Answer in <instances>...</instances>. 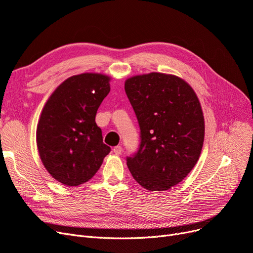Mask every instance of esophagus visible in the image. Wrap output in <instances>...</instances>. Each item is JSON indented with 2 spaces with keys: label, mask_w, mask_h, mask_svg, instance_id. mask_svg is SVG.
<instances>
[{
  "label": "esophagus",
  "mask_w": 253,
  "mask_h": 253,
  "mask_svg": "<svg viewBox=\"0 0 253 253\" xmlns=\"http://www.w3.org/2000/svg\"><path fill=\"white\" fill-rule=\"evenodd\" d=\"M113 152H114L115 155H120L122 153V147H121V145H117V147H115L113 149Z\"/></svg>",
  "instance_id": "1"
}]
</instances>
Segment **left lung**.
Listing matches in <instances>:
<instances>
[{"label": "left lung", "mask_w": 253, "mask_h": 253, "mask_svg": "<svg viewBox=\"0 0 253 253\" xmlns=\"http://www.w3.org/2000/svg\"><path fill=\"white\" fill-rule=\"evenodd\" d=\"M138 119L140 147L126 165L134 179L149 191L176 186L201 156L205 119L194 89L175 75L150 73L125 82Z\"/></svg>", "instance_id": "8db88e82"}]
</instances>
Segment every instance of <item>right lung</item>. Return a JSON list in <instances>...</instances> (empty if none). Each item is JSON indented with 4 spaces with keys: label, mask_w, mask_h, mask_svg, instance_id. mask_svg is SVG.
<instances>
[{
    "label": "right lung",
    "mask_w": 253,
    "mask_h": 253,
    "mask_svg": "<svg viewBox=\"0 0 253 253\" xmlns=\"http://www.w3.org/2000/svg\"><path fill=\"white\" fill-rule=\"evenodd\" d=\"M110 81L109 76L98 73L72 76L53 90L42 110L38 151L45 169L65 186L89 180L111 151L95 121L111 90Z\"/></svg>",
    "instance_id": "right-lung-1"
}]
</instances>
